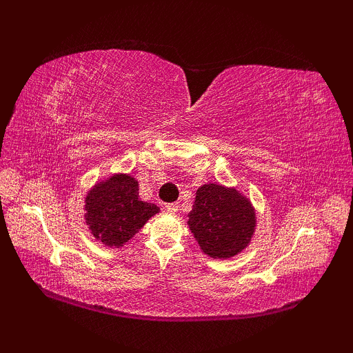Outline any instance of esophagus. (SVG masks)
<instances>
[{"instance_id": "esophagus-1", "label": "esophagus", "mask_w": 353, "mask_h": 353, "mask_svg": "<svg viewBox=\"0 0 353 353\" xmlns=\"http://www.w3.org/2000/svg\"><path fill=\"white\" fill-rule=\"evenodd\" d=\"M178 203H166L165 205V209L169 212V213H176L178 212Z\"/></svg>"}]
</instances>
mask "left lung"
Returning a JSON list of instances; mask_svg holds the SVG:
<instances>
[{
  "label": "left lung",
  "instance_id": "8db88e82",
  "mask_svg": "<svg viewBox=\"0 0 353 353\" xmlns=\"http://www.w3.org/2000/svg\"><path fill=\"white\" fill-rule=\"evenodd\" d=\"M187 223L203 252L210 258L228 259L248 248L256 213L250 200L236 188L205 184L197 190Z\"/></svg>",
  "mask_w": 353,
  "mask_h": 353
}]
</instances>
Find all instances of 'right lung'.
<instances>
[{
	"label": "right lung",
	"instance_id": "right-lung-1",
	"mask_svg": "<svg viewBox=\"0 0 353 353\" xmlns=\"http://www.w3.org/2000/svg\"><path fill=\"white\" fill-rule=\"evenodd\" d=\"M85 222L92 236L109 248H121L140 231L159 208L138 199V181L114 174L95 184L85 197Z\"/></svg>",
	"mask_w": 353,
	"mask_h": 353
}]
</instances>
